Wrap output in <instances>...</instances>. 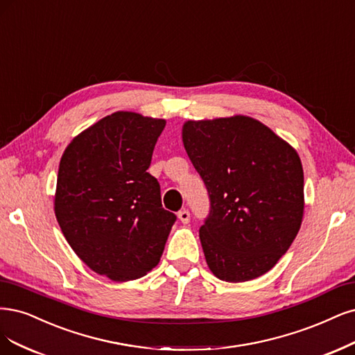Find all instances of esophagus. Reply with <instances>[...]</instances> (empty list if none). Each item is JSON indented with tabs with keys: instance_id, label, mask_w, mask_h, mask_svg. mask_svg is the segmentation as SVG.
<instances>
[{
	"instance_id": "34e87169",
	"label": "esophagus",
	"mask_w": 355,
	"mask_h": 355,
	"mask_svg": "<svg viewBox=\"0 0 355 355\" xmlns=\"http://www.w3.org/2000/svg\"><path fill=\"white\" fill-rule=\"evenodd\" d=\"M178 217H179V220L182 223H189L191 222V213L187 210V209H183V210H180L179 213H178Z\"/></svg>"
}]
</instances>
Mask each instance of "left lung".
I'll return each mask as SVG.
<instances>
[{"mask_svg": "<svg viewBox=\"0 0 355 355\" xmlns=\"http://www.w3.org/2000/svg\"><path fill=\"white\" fill-rule=\"evenodd\" d=\"M182 138L210 200L200 227L210 270L234 284L264 275L301 227L304 172L297 151L245 116L189 120Z\"/></svg>", "mask_w": 355, "mask_h": 355, "instance_id": "left-lung-1", "label": "left lung"}]
</instances>
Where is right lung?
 I'll return each mask as SVG.
<instances>
[{
  "label": "right lung",
  "instance_id": "right-lung-1",
  "mask_svg": "<svg viewBox=\"0 0 355 355\" xmlns=\"http://www.w3.org/2000/svg\"><path fill=\"white\" fill-rule=\"evenodd\" d=\"M164 126L162 119L117 112L82 132L61 157L54 202L61 232L85 264L116 282L153 270L176 222L146 172Z\"/></svg>",
  "mask_w": 355,
  "mask_h": 355
}]
</instances>
